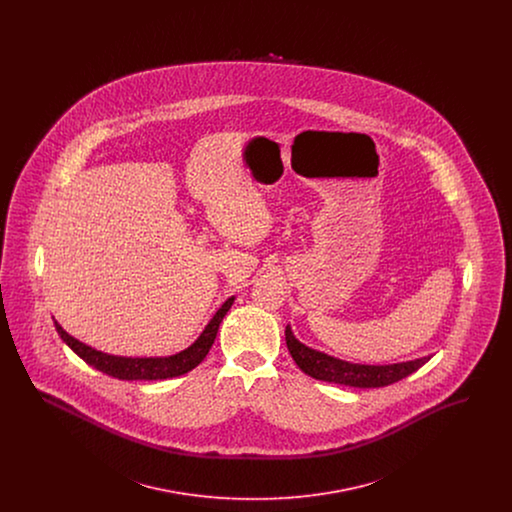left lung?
Instances as JSON below:
<instances>
[{"label": "left lung", "mask_w": 512, "mask_h": 512, "mask_svg": "<svg viewBox=\"0 0 512 512\" xmlns=\"http://www.w3.org/2000/svg\"><path fill=\"white\" fill-rule=\"evenodd\" d=\"M286 345L290 355L305 374L315 380L340 384L349 388H384L395 384L409 374L416 372L420 366L430 361V357L405 361V363H391V365H361L349 363L328 353L313 349L293 336L292 326H286Z\"/></svg>", "instance_id": "obj_1"}]
</instances>
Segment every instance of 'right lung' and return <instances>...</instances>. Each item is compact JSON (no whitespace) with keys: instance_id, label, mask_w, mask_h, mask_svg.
I'll return each mask as SVG.
<instances>
[{"instance_id":"1","label":"right lung","mask_w":512,"mask_h":512,"mask_svg":"<svg viewBox=\"0 0 512 512\" xmlns=\"http://www.w3.org/2000/svg\"><path fill=\"white\" fill-rule=\"evenodd\" d=\"M234 299L236 297L232 295L220 305L219 311L207 322V326L203 328L199 338L190 347L182 349L180 353L169 355V357H119V355H109V353L98 351V349L73 338L67 330H63V326L55 318H53V322H55V330L61 336V340L65 341L82 361L94 366L99 372L109 374V376L119 378V380H167V378H176V376H182V374L190 372L192 368H195L207 357L211 345L215 343V338H217L220 322H222L224 315L230 311Z\"/></svg>"}]
</instances>
